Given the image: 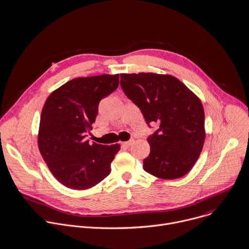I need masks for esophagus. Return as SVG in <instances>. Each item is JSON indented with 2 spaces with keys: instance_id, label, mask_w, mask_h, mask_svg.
Here are the masks:
<instances>
[{
  "instance_id": "obj_1",
  "label": "esophagus",
  "mask_w": 249,
  "mask_h": 249,
  "mask_svg": "<svg viewBox=\"0 0 249 249\" xmlns=\"http://www.w3.org/2000/svg\"><path fill=\"white\" fill-rule=\"evenodd\" d=\"M132 143H133V141H128V142H123V145H124V146L128 147V146H130Z\"/></svg>"
}]
</instances>
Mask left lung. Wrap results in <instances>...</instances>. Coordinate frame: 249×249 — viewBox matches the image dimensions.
<instances>
[{
	"label": "left lung",
	"instance_id": "1",
	"mask_svg": "<svg viewBox=\"0 0 249 249\" xmlns=\"http://www.w3.org/2000/svg\"><path fill=\"white\" fill-rule=\"evenodd\" d=\"M121 86L142 109L146 123L159 124L147 139L150 153L143 160V169L165 180L186 175L197 162L206 139L199 97L168 74L122 73Z\"/></svg>",
	"mask_w": 249,
	"mask_h": 249
}]
</instances>
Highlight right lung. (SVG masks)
Returning <instances> with one entry per match:
<instances>
[{"instance_id": "1", "label": "right lung", "mask_w": 249, "mask_h": 249, "mask_svg": "<svg viewBox=\"0 0 249 249\" xmlns=\"http://www.w3.org/2000/svg\"><path fill=\"white\" fill-rule=\"evenodd\" d=\"M119 86V74L68 81L46 99L40 116L38 148L52 175L67 188L85 190L103 181L120 151L119 143L86 141L100 101Z\"/></svg>"}]
</instances>
